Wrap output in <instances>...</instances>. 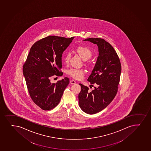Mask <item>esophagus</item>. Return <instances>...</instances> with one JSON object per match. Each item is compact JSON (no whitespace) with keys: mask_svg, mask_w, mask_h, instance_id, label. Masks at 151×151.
Wrapping results in <instances>:
<instances>
[{"mask_svg":"<svg viewBox=\"0 0 151 151\" xmlns=\"http://www.w3.org/2000/svg\"><path fill=\"white\" fill-rule=\"evenodd\" d=\"M70 83L71 84H76V82L74 80H70Z\"/></svg>","mask_w":151,"mask_h":151,"instance_id":"obj_1","label":"esophagus"}]
</instances>
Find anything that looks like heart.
<instances>
[{
  "mask_svg": "<svg viewBox=\"0 0 151 151\" xmlns=\"http://www.w3.org/2000/svg\"><path fill=\"white\" fill-rule=\"evenodd\" d=\"M76 51L80 56L84 60H87L92 56V51L88 47L86 46H79L76 49ZM71 54L69 52H67L64 57V62L67 63L69 61ZM67 73L70 76L75 79L81 80L83 78L84 71L81 69L71 68L67 70Z\"/></svg>",
  "mask_w": 151,
  "mask_h": 151,
  "instance_id": "heart-1",
  "label": "heart"
}]
</instances>
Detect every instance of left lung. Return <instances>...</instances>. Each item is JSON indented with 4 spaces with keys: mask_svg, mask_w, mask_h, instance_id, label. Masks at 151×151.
Wrapping results in <instances>:
<instances>
[{
    "mask_svg": "<svg viewBox=\"0 0 151 151\" xmlns=\"http://www.w3.org/2000/svg\"><path fill=\"white\" fill-rule=\"evenodd\" d=\"M97 44L99 55L92 73L88 79L94 89L89 92L87 86L80 84L78 95L80 108L88 114L100 112L115 98L118 88L121 72L120 59L113 47L104 39L90 38L83 40Z\"/></svg>",
    "mask_w": 151,
    "mask_h": 151,
    "instance_id": "left-lung-1",
    "label": "left lung"
}]
</instances>
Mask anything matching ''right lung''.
<instances>
[{
	"label": "right lung",
	"mask_w": 151,
	"mask_h": 151,
	"mask_svg": "<svg viewBox=\"0 0 151 151\" xmlns=\"http://www.w3.org/2000/svg\"><path fill=\"white\" fill-rule=\"evenodd\" d=\"M74 38L49 36L30 48L23 72L31 99L42 110H50L57 106L69 83L67 77L56 83H51L50 78L62 76L59 70L62 55Z\"/></svg>",
	"instance_id": "add662e5"
}]
</instances>
